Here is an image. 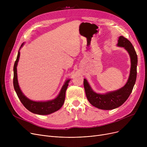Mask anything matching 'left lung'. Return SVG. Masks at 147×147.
<instances>
[{
	"label": "left lung",
	"mask_w": 147,
	"mask_h": 147,
	"mask_svg": "<svg viewBox=\"0 0 147 147\" xmlns=\"http://www.w3.org/2000/svg\"><path fill=\"white\" fill-rule=\"evenodd\" d=\"M117 45L124 48L127 51L130 58V74L125 85L117 90L100 94L92 90L87 80L84 79V88L88 100L90 104L101 110H110L121 106L130 95L136 79L138 57L132 44L126 38L120 36Z\"/></svg>",
	"instance_id": "obj_1"
}]
</instances>
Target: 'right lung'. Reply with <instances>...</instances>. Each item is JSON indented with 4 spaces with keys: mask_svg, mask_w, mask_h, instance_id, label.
Here are the masks:
<instances>
[{
    "mask_svg": "<svg viewBox=\"0 0 147 147\" xmlns=\"http://www.w3.org/2000/svg\"><path fill=\"white\" fill-rule=\"evenodd\" d=\"M23 45H24V43L21 45L20 49L23 46ZM20 55V52L18 51L17 59L15 62L13 66V83L14 89L15 92H16L17 95L21 103L30 112L39 115L50 114L59 110L64 104L65 97V92L68 86V83L70 80L69 79L65 81L64 85L61 89L59 95L55 99L47 101H32V100H30L23 94L20 89L18 82L17 67L18 65V62L19 61Z\"/></svg>",
    "mask_w": 147,
    "mask_h": 147,
    "instance_id": "right-lung-1",
    "label": "right lung"
}]
</instances>
